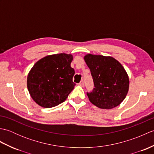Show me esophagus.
<instances>
[{"label": "esophagus", "mask_w": 154, "mask_h": 154, "mask_svg": "<svg viewBox=\"0 0 154 154\" xmlns=\"http://www.w3.org/2000/svg\"><path fill=\"white\" fill-rule=\"evenodd\" d=\"M79 85H81V86H83L84 85V81H83V80H81V82L79 83Z\"/></svg>", "instance_id": "1"}]
</instances>
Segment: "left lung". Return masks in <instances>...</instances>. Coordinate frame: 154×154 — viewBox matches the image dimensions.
Masks as SVG:
<instances>
[{
	"label": "left lung",
	"mask_w": 154,
	"mask_h": 154,
	"mask_svg": "<svg viewBox=\"0 0 154 154\" xmlns=\"http://www.w3.org/2000/svg\"><path fill=\"white\" fill-rule=\"evenodd\" d=\"M93 77L94 88L87 93L94 105L103 109L117 106L128 91L129 79L119 61L112 57L88 54L84 57Z\"/></svg>",
	"instance_id": "left-lung-1"
}]
</instances>
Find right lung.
<instances>
[{"label":"right lung","instance_id":"obj_1","mask_svg":"<svg viewBox=\"0 0 154 154\" xmlns=\"http://www.w3.org/2000/svg\"><path fill=\"white\" fill-rule=\"evenodd\" d=\"M72 60L71 54H59L45 56L34 64L28 75L27 86L38 104L51 108L66 100L76 85L73 82Z\"/></svg>","mask_w":154,"mask_h":154}]
</instances>
